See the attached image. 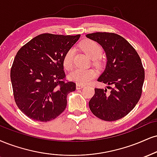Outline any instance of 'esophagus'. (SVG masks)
I'll list each match as a JSON object with an SVG mask.
<instances>
[{
  "instance_id": "1",
  "label": "esophagus",
  "mask_w": 157,
  "mask_h": 157,
  "mask_svg": "<svg viewBox=\"0 0 157 157\" xmlns=\"http://www.w3.org/2000/svg\"><path fill=\"white\" fill-rule=\"evenodd\" d=\"M83 87H85V86L82 84H79V83H77L76 85V88L77 89H81V88H82Z\"/></svg>"
}]
</instances>
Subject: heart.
<instances>
[{"label":"heart","instance_id":"heart-1","mask_svg":"<svg viewBox=\"0 0 157 157\" xmlns=\"http://www.w3.org/2000/svg\"><path fill=\"white\" fill-rule=\"evenodd\" d=\"M80 46L91 59H97L99 58L102 53V49L100 47V45L94 41H84ZM74 56H75V49L70 48L66 52L63 57V66L65 69L68 70L73 67ZM96 75H97V73L94 69H76L69 73L68 77L69 80L76 82L77 83L86 85L90 82V80H93Z\"/></svg>","mask_w":157,"mask_h":157}]
</instances>
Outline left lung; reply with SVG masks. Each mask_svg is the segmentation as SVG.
<instances>
[{"mask_svg": "<svg viewBox=\"0 0 157 157\" xmlns=\"http://www.w3.org/2000/svg\"><path fill=\"white\" fill-rule=\"evenodd\" d=\"M99 44L105 50L107 63L98 81L113 85L95 88L89 101L94 116L100 119L113 121L121 119L134 109L142 94L145 71L137 51L121 36L113 33L97 32L86 35Z\"/></svg>", "mask_w": 157, "mask_h": 157, "instance_id": "obj_1", "label": "left lung"}]
</instances>
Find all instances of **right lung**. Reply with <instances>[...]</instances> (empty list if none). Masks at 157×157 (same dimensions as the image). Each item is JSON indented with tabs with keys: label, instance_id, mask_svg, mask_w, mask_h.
Returning a JSON list of instances; mask_svg holds the SVG:
<instances>
[{
	"label": "right lung",
	"instance_id": "1",
	"mask_svg": "<svg viewBox=\"0 0 157 157\" xmlns=\"http://www.w3.org/2000/svg\"><path fill=\"white\" fill-rule=\"evenodd\" d=\"M80 35L42 33L22 46L11 69L15 102L28 118L53 120L67 107V95L76 84L64 81L63 60Z\"/></svg>",
	"mask_w": 157,
	"mask_h": 157
}]
</instances>
